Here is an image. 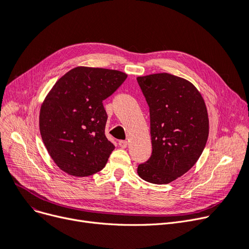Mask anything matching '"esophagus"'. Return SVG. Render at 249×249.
Listing matches in <instances>:
<instances>
[{
	"label": "esophagus",
	"instance_id": "obj_1",
	"mask_svg": "<svg viewBox=\"0 0 249 249\" xmlns=\"http://www.w3.org/2000/svg\"><path fill=\"white\" fill-rule=\"evenodd\" d=\"M119 145H120V147H122V148H125V147H127L128 142H126V140H120V142H119Z\"/></svg>",
	"mask_w": 249,
	"mask_h": 249
}]
</instances>
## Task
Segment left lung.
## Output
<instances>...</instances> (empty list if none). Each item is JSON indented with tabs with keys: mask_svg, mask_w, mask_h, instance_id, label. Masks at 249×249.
<instances>
[{
	"mask_svg": "<svg viewBox=\"0 0 249 249\" xmlns=\"http://www.w3.org/2000/svg\"><path fill=\"white\" fill-rule=\"evenodd\" d=\"M150 116L153 153L137 168L153 184H168L188 172L201 156L209 137V115L199 90L170 73L138 76Z\"/></svg>",
	"mask_w": 249,
	"mask_h": 249,
	"instance_id": "8db88e82",
	"label": "left lung"
}]
</instances>
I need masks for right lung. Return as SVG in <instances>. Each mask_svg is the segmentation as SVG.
I'll list each match as a JSON object with an SVG mask.
<instances>
[{"instance_id":"right-lung-1","label":"right lung","mask_w":249,"mask_h":249,"mask_svg":"<svg viewBox=\"0 0 249 249\" xmlns=\"http://www.w3.org/2000/svg\"><path fill=\"white\" fill-rule=\"evenodd\" d=\"M126 78L118 70L78 66L53 84L40 107L39 131L62 171L86 177L106 166L115 146L105 135L103 101Z\"/></svg>"}]
</instances>
